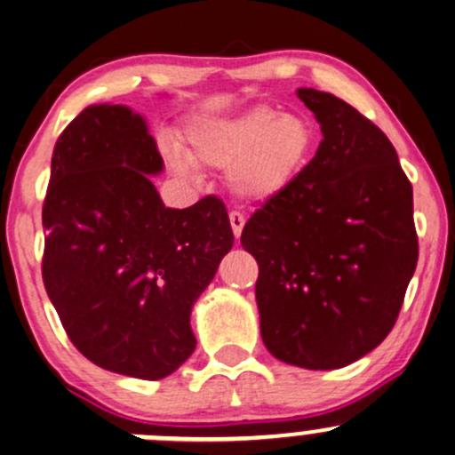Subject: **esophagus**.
<instances>
[{
    "instance_id": "obj_1",
    "label": "esophagus",
    "mask_w": 455,
    "mask_h": 455,
    "mask_svg": "<svg viewBox=\"0 0 455 455\" xmlns=\"http://www.w3.org/2000/svg\"><path fill=\"white\" fill-rule=\"evenodd\" d=\"M228 222H231L233 235L240 237V235H242L243 224H246V220H243V215H242L240 212H231V213H228Z\"/></svg>"
}]
</instances>
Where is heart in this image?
I'll return each mask as SVG.
<instances>
[{
    "label": "heart",
    "mask_w": 455,
    "mask_h": 455,
    "mask_svg": "<svg viewBox=\"0 0 455 455\" xmlns=\"http://www.w3.org/2000/svg\"><path fill=\"white\" fill-rule=\"evenodd\" d=\"M315 146L312 122L299 113L259 104L227 117L196 119L188 155L174 150V174L194 176L196 165L227 170L228 189L246 203H267L288 191L307 167Z\"/></svg>",
    "instance_id": "obj_1"
}]
</instances>
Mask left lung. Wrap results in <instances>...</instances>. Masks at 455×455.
<instances>
[{
    "instance_id": "left-lung-1",
    "label": "left lung",
    "mask_w": 455,
    "mask_h": 455,
    "mask_svg": "<svg viewBox=\"0 0 455 455\" xmlns=\"http://www.w3.org/2000/svg\"><path fill=\"white\" fill-rule=\"evenodd\" d=\"M323 131L288 191L242 231L259 264L261 338L285 364L331 371L379 347L419 259L412 185L388 137L331 93L296 91Z\"/></svg>"
}]
</instances>
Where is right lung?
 Wrapping results in <instances>:
<instances>
[{"instance_id":"obj_1","label":"right lung","mask_w":455,"mask_h":455,"mask_svg":"<svg viewBox=\"0 0 455 455\" xmlns=\"http://www.w3.org/2000/svg\"><path fill=\"white\" fill-rule=\"evenodd\" d=\"M146 119L87 107L60 132L43 203V283L67 336L119 375L164 379L194 353L189 315L233 231L215 196L170 209Z\"/></svg>"}]
</instances>
